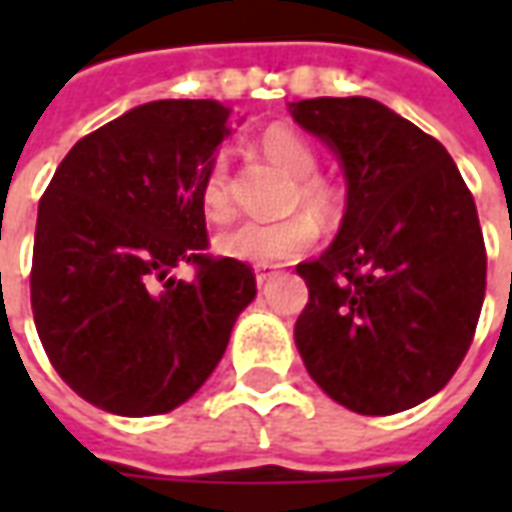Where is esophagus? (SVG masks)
<instances>
[{"instance_id": "esophagus-1", "label": "esophagus", "mask_w": 512, "mask_h": 512, "mask_svg": "<svg viewBox=\"0 0 512 512\" xmlns=\"http://www.w3.org/2000/svg\"><path fill=\"white\" fill-rule=\"evenodd\" d=\"M277 277H279V274L274 271V268H266V266L255 268V279H257V285H260V288H263V285H268L271 279H277Z\"/></svg>"}]
</instances>
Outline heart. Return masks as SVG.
Listing matches in <instances>:
<instances>
[{"instance_id": "1", "label": "heart", "mask_w": 512, "mask_h": 512, "mask_svg": "<svg viewBox=\"0 0 512 512\" xmlns=\"http://www.w3.org/2000/svg\"><path fill=\"white\" fill-rule=\"evenodd\" d=\"M260 150L268 161H274L282 172L293 178L290 205H301L315 219L329 222L340 211V189L332 180L315 175L318 153L315 147L288 126H271L260 134ZM202 213L211 222L222 224L233 216V197H230V169L222 156L213 158L200 180ZM307 213H296L279 222H244L216 238V252L241 263L257 266H277L296 260L318 238V227Z\"/></svg>"}]
</instances>
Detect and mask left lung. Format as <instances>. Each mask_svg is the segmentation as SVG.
I'll return each instance as SVG.
<instances>
[{
	"label": "left lung",
	"mask_w": 512,
	"mask_h": 512,
	"mask_svg": "<svg viewBox=\"0 0 512 512\" xmlns=\"http://www.w3.org/2000/svg\"><path fill=\"white\" fill-rule=\"evenodd\" d=\"M288 112L345 178L334 241L296 266L310 288L293 332L304 367L356 414L414 408L458 370L483 307L472 191L439 139L373 98H310Z\"/></svg>",
	"instance_id": "8db88e82"
}]
</instances>
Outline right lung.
<instances>
[{"mask_svg": "<svg viewBox=\"0 0 512 512\" xmlns=\"http://www.w3.org/2000/svg\"><path fill=\"white\" fill-rule=\"evenodd\" d=\"M230 134L216 101H150L79 139L40 197L35 329L62 381L109 414L186 403L257 296L246 263L202 255L200 180ZM180 262L198 277L172 278Z\"/></svg>", "mask_w": 512, "mask_h": 512, "instance_id": "add662e5", "label": "right lung"}]
</instances>
